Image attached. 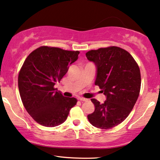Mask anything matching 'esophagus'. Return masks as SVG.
Returning a JSON list of instances; mask_svg holds the SVG:
<instances>
[{
    "label": "esophagus",
    "instance_id": "34e87169",
    "mask_svg": "<svg viewBox=\"0 0 160 160\" xmlns=\"http://www.w3.org/2000/svg\"><path fill=\"white\" fill-rule=\"evenodd\" d=\"M78 100H80V101H83V102H84V101H87V99H86V98H78Z\"/></svg>",
    "mask_w": 160,
    "mask_h": 160
}]
</instances>
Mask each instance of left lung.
Segmentation results:
<instances>
[{
    "mask_svg": "<svg viewBox=\"0 0 160 160\" xmlns=\"http://www.w3.org/2000/svg\"><path fill=\"white\" fill-rule=\"evenodd\" d=\"M86 57L95 65V84L106 97L103 103L91 99L95 111L87 118L95 128L111 129L128 117L137 101L141 84L139 67L128 52L117 47L91 50Z\"/></svg>",
    "mask_w": 160,
    "mask_h": 160,
    "instance_id": "8db88e82",
    "label": "left lung"
}]
</instances>
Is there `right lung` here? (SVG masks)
I'll return each mask as SVG.
<instances>
[{"label":"right lung","instance_id":"1","mask_svg":"<svg viewBox=\"0 0 160 160\" xmlns=\"http://www.w3.org/2000/svg\"><path fill=\"white\" fill-rule=\"evenodd\" d=\"M78 51L41 47L32 52L23 63L18 76L19 95L26 111L35 121L45 127L63 123L77 102L64 97L54 88L77 60Z\"/></svg>","mask_w":160,"mask_h":160}]
</instances>
